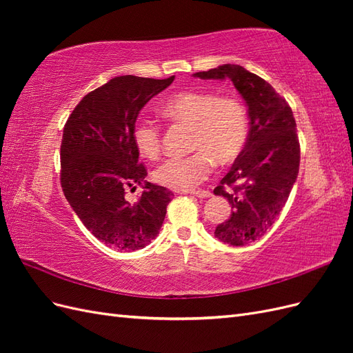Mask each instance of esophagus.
<instances>
[{"mask_svg": "<svg viewBox=\"0 0 353 353\" xmlns=\"http://www.w3.org/2000/svg\"><path fill=\"white\" fill-rule=\"evenodd\" d=\"M191 194L196 196V197H200V199H206V197H210L212 193L209 190H197V191H191Z\"/></svg>", "mask_w": 353, "mask_h": 353, "instance_id": "1", "label": "esophagus"}]
</instances>
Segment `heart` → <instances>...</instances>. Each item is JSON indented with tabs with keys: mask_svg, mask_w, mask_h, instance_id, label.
I'll list each match as a JSON object with an SVG mask.
<instances>
[{
	"mask_svg": "<svg viewBox=\"0 0 353 353\" xmlns=\"http://www.w3.org/2000/svg\"><path fill=\"white\" fill-rule=\"evenodd\" d=\"M162 113L174 123L190 125L188 156L166 159L154 170L157 184L176 191L196 188L210 175L213 165H228L248 144L249 113L237 97L210 91L191 90L178 92L162 105ZM138 152L156 159L162 152V128L154 121L138 119L132 130Z\"/></svg>",
	"mask_w": 353,
	"mask_h": 353,
	"instance_id": "heart-1",
	"label": "heart"
}]
</instances>
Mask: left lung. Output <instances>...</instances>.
<instances>
[{"instance_id": "8db88e82", "label": "left lung", "mask_w": 353, "mask_h": 353, "mask_svg": "<svg viewBox=\"0 0 353 353\" xmlns=\"http://www.w3.org/2000/svg\"><path fill=\"white\" fill-rule=\"evenodd\" d=\"M194 77L228 78L249 108L248 144L213 193L232 208L215 237L231 245L250 244L274 225L296 183L301 144L294 116L268 82L239 65H222Z\"/></svg>"}]
</instances>
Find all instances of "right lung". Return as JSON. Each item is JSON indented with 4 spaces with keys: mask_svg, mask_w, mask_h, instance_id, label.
I'll return each mask as SVG.
<instances>
[{
    "mask_svg": "<svg viewBox=\"0 0 353 353\" xmlns=\"http://www.w3.org/2000/svg\"><path fill=\"white\" fill-rule=\"evenodd\" d=\"M174 79L116 77L85 95L63 130V193L92 236L114 250H138L152 243L172 200V191L150 183L135 203L125 194L147 175L132 140L138 113Z\"/></svg>",
    "mask_w": 353,
    "mask_h": 353,
    "instance_id": "add662e5",
    "label": "right lung"
}]
</instances>
